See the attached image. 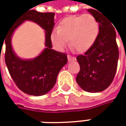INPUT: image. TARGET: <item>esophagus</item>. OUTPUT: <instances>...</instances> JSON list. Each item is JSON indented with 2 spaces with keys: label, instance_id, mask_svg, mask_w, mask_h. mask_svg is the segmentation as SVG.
<instances>
[{
  "label": "esophagus",
  "instance_id": "esophagus-1",
  "mask_svg": "<svg viewBox=\"0 0 126 126\" xmlns=\"http://www.w3.org/2000/svg\"><path fill=\"white\" fill-rule=\"evenodd\" d=\"M67 58H68V61H76V58H75V57L71 56V55H69L67 56Z\"/></svg>",
  "mask_w": 126,
  "mask_h": 126
}]
</instances>
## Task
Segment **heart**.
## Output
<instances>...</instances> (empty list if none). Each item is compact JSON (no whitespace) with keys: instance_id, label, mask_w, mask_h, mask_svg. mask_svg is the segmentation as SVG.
I'll list each match as a JSON object with an SVG mask.
<instances>
[{"instance_id":"1","label":"heart","mask_w":126,"mask_h":126,"mask_svg":"<svg viewBox=\"0 0 126 126\" xmlns=\"http://www.w3.org/2000/svg\"><path fill=\"white\" fill-rule=\"evenodd\" d=\"M99 25L96 18L90 14L70 16L62 19L50 35V40L55 49L62 51L70 45L79 52L87 51L96 40Z\"/></svg>"}]
</instances>
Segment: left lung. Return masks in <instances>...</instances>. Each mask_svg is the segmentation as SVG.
<instances>
[{"label": "left lung", "mask_w": 126, "mask_h": 126, "mask_svg": "<svg viewBox=\"0 0 126 126\" xmlns=\"http://www.w3.org/2000/svg\"><path fill=\"white\" fill-rule=\"evenodd\" d=\"M99 23V32L93 44L77 60L80 66L76 80L79 87L89 93L104 90L112 82L117 67L119 49L115 27L101 12L88 9Z\"/></svg>", "instance_id": "1"}]
</instances>
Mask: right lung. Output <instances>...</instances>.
<instances>
[{"label":"right lung","mask_w":126,"mask_h":126,"mask_svg":"<svg viewBox=\"0 0 126 126\" xmlns=\"http://www.w3.org/2000/svg\"><path fill=\"white\" fill-rule=\"evenodd\" d=\"M55 13L38 12L29 10L22 14L14 22L5 37V62L13 81L18 88L32 95H42L48 93L56 83L57 77L67 62V55L52 49L50 35L52 32ZM31 20L45 30L47 48L42 54L33 60H22L13 52L11 38L14 30L24 21ZM3 41L0 44V49Z\"/></svg>","instance_id":"1"}]
</instances>
